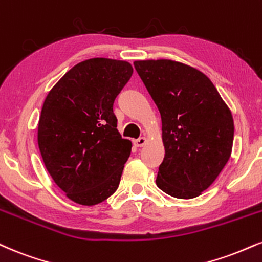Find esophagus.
<instances>
[{"mask_svg": "<svg viewBox=\"0 0 262 262\" xmlns=\"http://www.w3.org/2000/svg\"><path fill=\"white\" fill-rule=\"evenodd\" d=\"M146 141H147V139L145 137H141V138H139V139H137V140H134V145L137 147H141V146H144L145 144H146Z\"/></svg>", "mask_w": 262, "mask_h": 262, "instance_id": "esophagus-1", "label": "esophagus"}]
</instances>
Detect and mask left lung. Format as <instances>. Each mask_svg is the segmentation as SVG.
<instances>
[{
    "label": "left lung",
    "instance_id": "1",
    "mask_svg": "<svg viewBox=\"0 0 262 262\" xmlns=\"http://www.w3.org/2000/svg\"><path fill=\"white\" fill-rule=\"evenodd\" d=\"M134 67L161 113L166 154L157 187L178 199L199 196L231 157V110L212 81L191 66L143 59L135 61Z\"/></svg>",
    "mask_w": 262,
    "mask_h": 262
}]
</instances>
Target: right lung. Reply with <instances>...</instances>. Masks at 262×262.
Segmentation results:
<instances>
[{"mask_svg": "<svg viewBox=\"0 0 262 262\" xmlns=\"http://www.w3.org/2000/svg\"><path fill=\"white\" fill-rule=\"evenodd\" d=\"M133 74L127 61L90 58L47 94L37 144L47 172L74 203L93 206L117 190L132 141L117 129L113 102Z\"/></svg>", "mask_w": 262, "mask_h": 262, "instance_id": "obj_1", "label": "right lung"}]
</instances>
